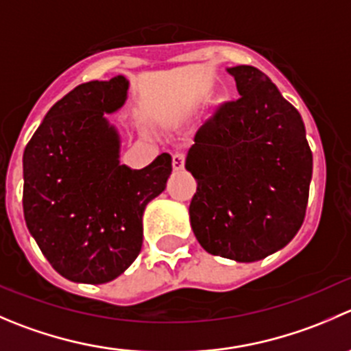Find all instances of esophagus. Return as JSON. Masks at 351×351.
Listing matches in <instances>:
<instances>
[{"mask_svg":"<svg viewBox=\"0 0 351 351\" xmlns=\"http://www.w3.org/2000/svg\"><path fill=\"white\" fill-rule=\"evenodd\" d=\"M183 166H185V154L183 152H176V154H173V169H183Z\"/></svg>","mask_w":351,"mask_h":351,"instance_id":"34e87169","label":"esophagus"}]
</instances>
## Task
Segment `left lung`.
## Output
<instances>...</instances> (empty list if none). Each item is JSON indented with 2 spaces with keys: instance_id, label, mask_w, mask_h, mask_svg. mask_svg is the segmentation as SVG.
Returning a JSON list of instances; mask_svg holds the SVG:
<instances>
[{
  "instance_id": "8db88e82",
  "label": "left lung",
  "mask_w": 351,
  "mask_h": 351,
  "mask_svg": "<svg viewBox=\"0 0 351 351\" xmlns=\"http://www.w3.org/2000/svg\"><path fill=\"white\" fill-rule=\"evenodd\" d=\"M240 99L197 130L185 168L197 180L190 224L206 252L255 262L287 247L300 230L312 152L300 113L255 66L226 68Z\"/></svg>"
}]
</instances>
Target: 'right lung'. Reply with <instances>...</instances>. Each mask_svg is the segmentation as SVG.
I'll list each match as a JSON object with an SVG mask.
<instances>
[{"label":"right lung","mask_w":351,"mask_h":351,"mask_svg":"<svg viewBox=\"0 0 351 351\" xmlns=\"http://www.w3.org/2000/svg\"><path fill=\"white\" fill-rule=\"evenodd\" d=\"M128 85L117 75L75 87L23 151L27 228L54 271L73 283H108L130 267L145 206L171 175L166 152L142 169L120 162V134L106 114L123 106Z\"/></svg>","instance_id":"1"}]
</instances>
